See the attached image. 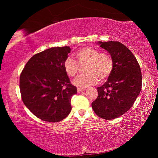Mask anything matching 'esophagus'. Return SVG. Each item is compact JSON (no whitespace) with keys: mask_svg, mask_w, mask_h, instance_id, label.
I'll return each instance as SVG.
<instances>
[{"mask_svg":"<svg viewBox=\"0 0 158 158\" xmlns=\"http://www.w3.org/2000/svg\"><path fill=\"white\" fill-rule=\"evenodd\" d=\"M84 90H85L84 89H80V88H78V89H77V92L78 93H81L83 91H84Z\"/></svg>","mask_w":158,"mask_h":158,"instance_id":"esophagus-1","label":"esophagus"}]
</instances>
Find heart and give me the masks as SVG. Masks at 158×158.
<instances>
[{
	"label": "heart",
	"instance_id": "1",
	"mask_svg": "<svg viewBox=\"0 0 158 158\" xmlns=\"http://www.w3.org/2000/svg\"><path fill=\"white\" fill-rule=\"evenodd\" d=\"M74 56L77 62L71 56L65 58L63 68L67 75L74 77L79 73V66L86 63L84 72L74 80L73 84L79 88H85L95 85L98 79L105 81L114 69V59L108 53H102L100 50L92 47H84L76 51Z\"/></svg>",
	"mask_w": 158,
	"mask_h": 158
}]
</instances>
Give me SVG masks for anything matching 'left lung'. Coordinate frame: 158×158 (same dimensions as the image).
<instances>
[{
	"label": "left lung",
	"mask_w": 158,
	"mask_h": 158,
	"mask_svg": "<svg viewBox=\"0 0 158 158\" xmlns=\"http://www.w3.org/2000/svg\"><path fill=\"white\" fill-rule=\"evenodd\" d=\"M114 59V69L107 81L98 87V96L92 108L99 117L117 118L132 107L139 95L142 77L139 64L127 47L119 42H99Z\"/></svg>",
	"instance_id": "left-lung-1"
}]
</instances>
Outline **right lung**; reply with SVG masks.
Masks as SVG:
<instances>
[{
	"mask_svg": "<svg viewBox=\"0 0 158 158\" xmlns=\"http://www.w3.org/2000/svg\"><path fill=\"white\" fill-rule=\"evenodd\" d=\"M70 51L69 47H52L36 53L20 74L23 102L44 121L59 122L71 111V98L77 93V88L63 68Z\"/></svg>",
	"mask_w": 158,
	"mask_h": 158,
	"instance_id": "add662e5",
	"label": "right lung"
}]
</instances>
